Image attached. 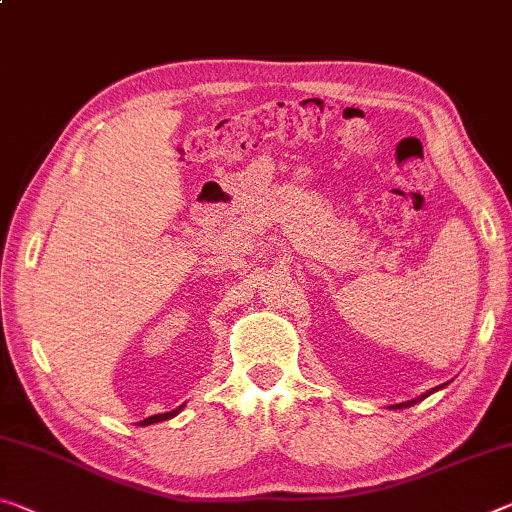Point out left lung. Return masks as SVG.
I'll list each match as a JSON object with an SVG mask.
<instances>
[{"label":"left lung","mask_w":512,"mask_h":512,"mask_svg":"<svg viewBox=\"0 0 512 512\" xmlns=\"http://www.w3.org/2000/svg\"><path fill=\"white\" fill-rule=\"evenodd\" d=\"M444 387V384H439V387H435V389H430V391H426V393H423V396H419V398H414V400H407V403H398V405H391V410H403V407H412V405H416V403H419V400H423V398H428L430 396V393H435V391H439V389H442Z\"/></svg>","instance_id":"1"}]
</instances>
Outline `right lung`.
<instances>
[{
	"mask_svg": "<svg viewBox=\"0 0 512 512\" xmlns=\"http://www.w3.org/2000/svg\"><path fill=\"white\" fill-rule=\"evenodd\" d=\"M185 405H180V407H176L174 412H167V414H155V416H148V419H144L139 423V426H151V423H160V421H167V419H171V416H176L180 410H183Z\"/></svg>",
	"mask_w": 512,
	"mask_h": 512,
	"instance_id": "obj_1",
	"label": "right lung"
}]
</instances>
